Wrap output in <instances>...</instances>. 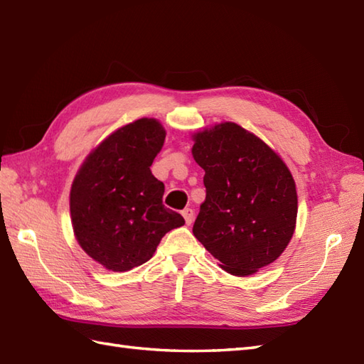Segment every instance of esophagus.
I'll return each mask as SVG.
<instances>
[{"label": "esophagus", "mask_w": 364, "mask_h": 364, "mask_svg": "<svg viewBox=\"0 0 364 364\" xmlns=\"http://www.w3.org/2000/svg\"><path fill=\"white\" fill-rule=\"evenodd\" d=\"M181 215L184 217L186 225H191L193 222V215H196V214H193V210L191 208H186V209L181 210Z\"/></svg>", "instance_id": "1"}]
</instances>
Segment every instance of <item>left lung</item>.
<instances>
[{"mask_svg": "<svg viewBox=\"0 0 364 364\" xmlns=\"http://www.w3.org/2000/svg\"><path fill=\"white\" fill-rule=\"evenodd\" d=\"M206 198L192 232L225 272L250 276L282 255L296 226V184L274 150L234 122L193 134Z\"/></svg>", "mask_w": 364, "mask_h": 364, "instance_id": "8db88e82", "label": "left lung"}]
</instances>
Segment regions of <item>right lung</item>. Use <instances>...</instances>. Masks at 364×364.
Returning a JSON list of instances; mask_svg holds the SVG:
<instances>
[{
	"label": "right lung",
	"mask_w": 364,
	"mask_h": 364,
	"mask_svg": "<svg viewBox=\"0 0 364 364\" xmlns=\"http://www.w3.org/2000/svg\"><path fill=\"white\" fill-rule=\"evenodd\" d=\"M166 139L154 117L121 127L91 151L73 181L70 210L82 250L112 272L151 259L184 218L163 205L164 184L150 166Z\"/></svg>",
	"instance_id": "add662e5"
}]
</instances>
